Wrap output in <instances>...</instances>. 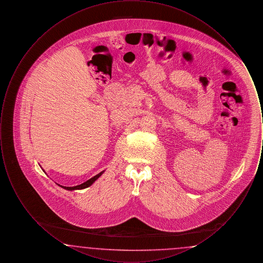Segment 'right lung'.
<instances>
[{"instance_id": "add662e5", "label": "right lung", "mask_w": 263, "mask_h": 263, "mask_svg": "<svg viewBox=\"0 0 263 263\" xmlns=\"http://www.w3.org/2000/svg\"><path fill=\"white\" fill-rule=\"evenodd\" d=\"M103 174V172H101L100 173L99 175H95L93 177H91V178H89L88 180H87L86 182H84V183H82V184H80V185H77V186H72V187H69V186H62V185H60L61 187L64 188V189H67V190H76V189H84V188L88 187V186H90L99 177H100V175ZM59 185V184H58Z\"/></svg>"}]
</instances>
